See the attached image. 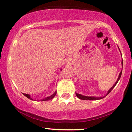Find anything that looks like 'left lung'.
Returning a JSON list of instances; mask_svg holds the SVG:
<instances>
[{
	"label": "left lung",
	"instance_id": "1",
	"mask_svg": "<svg viewBox=\"0 0 132 132\" xmlns=\"http://www.w3.org/2000/svg\"><path fill=\"white\" fill-rule=\"evenodd\" d=\"M119 50H120V49H119ZM120 53H121V52H120ZM121 55H122V54H121ZM122 66H123V61H122ZM122 71H121V72H120V74H119V77H118V79H117V81L116 82V83H115V84H113V86H112V87L111 88H110V89H109V90L108 91H107V94H106V95H104V96H103V97L85 96V95H83L79 94H78V93H76V96L78 97L79 98V99H82V100H89V101H94V100H99V99H102V98L105 97L106 96V95H108L109 94L110 92L112 91V89H113V88H114V87H115V86H116V84H117L118 81H119L121 75H122Z\"/></svg>",
	"mask_w": 132,
	"mask_h": 132
}]
</instances>
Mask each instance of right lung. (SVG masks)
Here are the masks:
<instances>
[{"mask_svg":"<svg viewBox=\"0 0 132 132\" xmlns=\"http://www.w3.org/2000/svg\"><path fill=\"white\" fill-rule=\"evenodd\" d=\"M56 92H57L56 90V91L54 92L52 95H51L50 96H48V97H45V98H44V99L41 100V101H49V100H50V99H52L55 96L56 94ZM23 95H25V96H26L28 98V99H29L32 100V101H35V100H33L32 98H31V97H30V95L29 94H23Z\"/></svg>","mask_w":132,"mask_h":132,"instance_id":"right-lung-1","label":"right lung"}]
</instances>
